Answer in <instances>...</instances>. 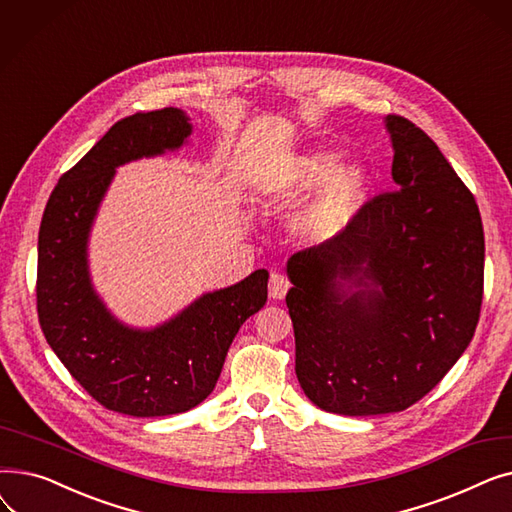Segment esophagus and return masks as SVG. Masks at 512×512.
I'll use <instances>...</instances> for the list:
<instances>
[{
  "label": "esophagus",
  "mask_w": 512,
  "mask_h": 512,
  "mask_svg": "<svg viewBox=\"0 0 512 512\" xmlns=\"http://www.w3.org/2000/svg\"><path fill=\"white\" fill-rule=\"evenodd\" d=\"M288 288H290V282H288V278L284 276V274H272L270 276V297L272 299H284L286 297V292H288Z\"/></svg>",
  "instance_id": "34e87169"
}]
</instances>
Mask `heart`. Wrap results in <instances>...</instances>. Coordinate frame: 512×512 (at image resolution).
<instances>
[{
  "label": "heart",
  "instance_id": "heart-1",
  "mask_svg": "<svg viewBox=\"0 0 512 512\" xmlns=\"http://www.w3.org/2000/svg\"><path fill=\"white\" fill-rule=\"evenodd\" d=\"M334 151H309L292 159V164L274 184V199L282 205H294L319 193L307 203L294 220V228L307 240H328L344 230L369 195V176L357 166H340Z\"/></svg>",
  "mask_w": 512,
  "mask_h": 512
}]
</instances>
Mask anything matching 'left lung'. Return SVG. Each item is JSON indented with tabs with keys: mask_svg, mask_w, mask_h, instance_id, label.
Here are the masks:
<instances>
[{
	"mask_svg": "<svg viewBox=\"0 0 512 512\" xmlns=\"http://www.w3.org/2000/svg\"><path fill=\"white\" fill-rule=\"evenodd\" d=\"M396 191L292 255L286 305L299 384L328 413L405 411L469 346L483 299L481 215L427 134L388 116Z\"/></svg>",
	"mask_w": 512,
	"mask_h": 512,
	"instance_id": "obj_1",
	"label": "left lung"
}]
</instances>
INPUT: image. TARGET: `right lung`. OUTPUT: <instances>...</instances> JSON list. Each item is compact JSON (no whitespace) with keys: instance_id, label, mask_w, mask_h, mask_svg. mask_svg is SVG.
<instances>
[{"instance_id":"right-lung-1","label":"right lung","mask_w":512,"mask_h":512,"mask_svg":"<svg viewBox=\"0 0 512 512\" xmlns=\"http://www.w3.org/2000/svg\"><path fill=\"white\" fill-rule=\"evenodd\" d=\"M176 107L134 114L53 188L39 230L37 311L47 344L101 407L132 417H164L197 407L215 388L228 348L267 301V274L203 294L166 324L137 330L118 321L89 276V232L116 168L180 149L191 137Z\"/></svg>"}]
</instances>
